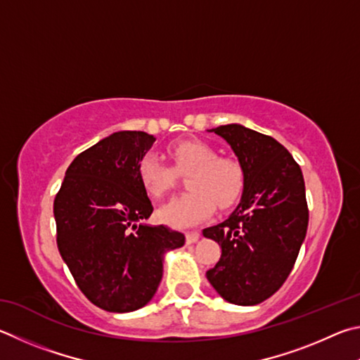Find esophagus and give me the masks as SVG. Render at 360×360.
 <instances>
[{"instance_id": "esophagus-1", "label": "esophagus", "mask_w": 360, "mask_h": 360, "mask_svg": "<svg viewBox=\"0 0 360 360\" xmlns=\"http://www.w3.org/2000/svg\"><path fill=\"white\" fill-rule=\"evenodd\" d=\"M199 237H200V234H199L198 231H190V232H186V243H188V245L196 243V242L199 240Z\"/></svg>"}]
</instances>
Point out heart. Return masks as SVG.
Instances as JSON below:
<instances>
[{"instance_id":"heart-1","label":"heart","mask_w":360,"mask_h":360,"mask_svg":"<svg viewBox=\"0 0 360 360\" xmlns=\"http://www.w3.org/2000/svg\"><path fill=\"white\" fill-rule=\"evenodd\" d=\"M174 169L160 155H143L137 164V179L150 198L161 199L172 191L176 174L186 175L190 191L170 200L160 210L161 221L172 228H190L205 221L219 209L234 205L242 196L245 172L240 162L218 156V151L199 139L176 141L169 147Z\"/></svg>"}]
</instances>
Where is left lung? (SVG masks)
<instances>
[{"label": "left lung", "instance_id": "left-lung-1", "mask_svg": "<svg viewBox=\"0 0 360 360\" xmlns=\"http://www.w3.org/2000/svg\"><path fill=\"white\" fill-rule=\"evenodd\" d=\"M210 132L231 145L243 167L245 185L229 218L202 231L221 247V257L207 270V280L231 304L257 305L286 281L305 240L304 175L274 137L237 123Z\"/></svg>", "mask_w": 360, "mask_h": 360}]
</instances>
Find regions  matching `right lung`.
I'll return each instance as SVG.
<instances>
[{
  "instance_id": "1",
  "label": "right lung",
  "mask_w": 360,
  "mask_h": 360,
  "mask_svg": "<svg viewBox=\"0 0 360 360\" xmlns=\"http://www.w3.org/2000/svg\"><path fill=\"white\" fill-rule=\"evenodd\" d=\"M156 139L118 131L68 167L53 202L56 245L85 297L110 313L139 310L153 297L167 251L185 245L181 232L142 223L153 205L137 164Z\"/></svg>"
}]
</instances>
